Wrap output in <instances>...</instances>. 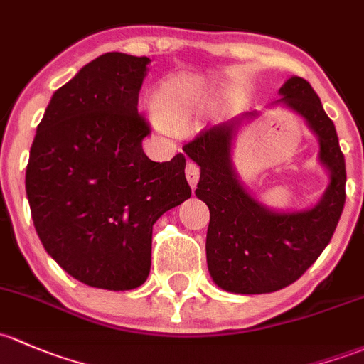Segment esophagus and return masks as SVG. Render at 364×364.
Here are the masks:
<instances>
[{"mask_svg": "<svg viewBox=\"0 0 364 364\" xmlns=\"http://www.w3.org/2000/svg\"><path fill=\"white\" fill-rule=\"evenodd\" d=\"M185 174H186V179H188V185L192 186V190H195V186H197V183H198V176H200L198 167L195 166L193 162H188L186 164Z\"/></svg>", "mask_w": 364, "mask_h": 364, "instance_id": "34e87169", "label": "esophagus"}]
</instances>
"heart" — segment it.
<instances>
[{
    "mask_svg": "<svg viewBox=\"0 0 364 364\" xmlns=\"http://www.w3.org/2000/svg\"><path fill=\"white\" fill-rule=\"evenodd\" d=\"M205 106L204 90L193 78L171 76L153 94V109L172 131H185L202 114Z\"/></svg>",
    "mask_w": 364,
    "mask_h": 364,
    "instance_id": "b5f03b06",
    "label": "heart"
}]
</instances>
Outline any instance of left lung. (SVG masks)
<instances>
[{
	"instance_id": "left-lung-1",
	"label": "left lung",
	"mask_w": 364,
	"mask_h": 364,
	"mask_svg": "<svg viewBox=\"0 0 364 364\" xmlns=\"http://www.w3.org/2000/svg\"><path fill=\"white\" fill-rule=\"evenodd\" d=\"M282 106L301 117L319 141V162L330 183L316 205L304 211H274L244 186L232 160L233 137L258 112L198 134L183 151L200 167L197 195L208 204L205 256L214 284L228 293H274L296 281L333 237L346 204V160L333 122L311 83L291 76L279 89Z\"/></svg>"
}]
</instances>
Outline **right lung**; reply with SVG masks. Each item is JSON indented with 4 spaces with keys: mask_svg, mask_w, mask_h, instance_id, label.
<instances>
[{
    "mask_svg": "<svg viewBox=\"0 0 364 364\" xmlns=\"http://www.w3.org/2000/svg\"><path fill=\"white\" fill-rule=\"evenodd\" d=\"M148 57L99 55L53 92L36 129L26 193L41 244L92 288L127 291L146 281L153 223L190 198L186 159L153 162L137 113Z\"/></svg>",
    "mask_w": 364,
    "mask_h": 364,
    "instance_id": "1",
    "label": "right lung"
}]
</instances>
